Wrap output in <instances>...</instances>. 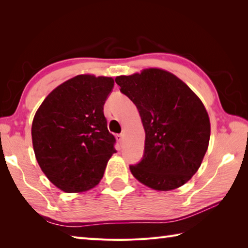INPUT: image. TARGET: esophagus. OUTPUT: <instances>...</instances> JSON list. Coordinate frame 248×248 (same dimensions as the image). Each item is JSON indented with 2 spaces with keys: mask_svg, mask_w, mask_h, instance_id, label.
<instances>
[{
  "mask_svg": "<svg viewBox=\"0 0 248 248\" xmlns=\"http://www.w3.org/2000/svg\"><path fill=\"white\" fill-rule=\"evenodd\" d=\"M115 138H117V141L120 143V145L123 144V139H124V135L123 134H119L115 136Z\"/></svg>",
  "mask_w": 248,
  "mask_h": 248,
  "instance_id": "1",
  "label": "esophagus"
}]
</instances>
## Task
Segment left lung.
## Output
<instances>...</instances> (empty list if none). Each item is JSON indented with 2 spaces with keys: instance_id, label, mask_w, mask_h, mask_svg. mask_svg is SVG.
<instances>
[{
  "instance_id": "8db88e82",
  "label": "left lung",
  "mask_w": 248,
  "mask_h": 248,
  "mask_svg": "<svg viewBox=\"0 0 248 248\" xmlns=\"http://www.w3.org/2000/svg\"><path fill=\"white\" fill-rule=\"evenodd\" d=\"M115 82L138 108L145 130L144 156L130 166L141 184L157 191L184 186L200 169L210 140L201 98L169 71L148 68Z\"/></svg>"
}]
</instances>
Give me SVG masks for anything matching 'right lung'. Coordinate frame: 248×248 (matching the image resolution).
I'll return each mask as SVG.
<instances>
[{
    "label": "right lung",
    "instance_id": "1",
    "mask_svg": "<svg viewBox=\"0 0 248 248\" xmlns=\"http://www.w3.org/2000/svg\"><path fill=\"white\" fill-rule=\"evenodd\" d=\"M112 78L80 74L55 88L31 124L35 156L47 179L63 192L94 188L114 153L104 104Z\"/></svg>",
    "mask_w": 248,
    "mask_h": 248
}]
</instances>
